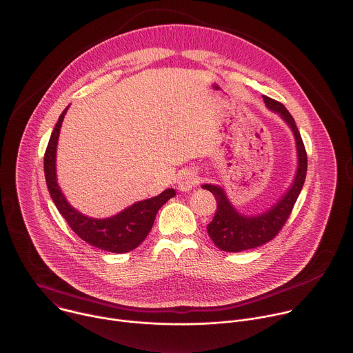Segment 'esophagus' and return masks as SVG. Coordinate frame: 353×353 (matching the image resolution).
Here are the masks:
<instances>
[{
    "instance_id": "34e87169",
    "label": "esophagus",
    "mask_w": 353,
    "mask_h": 353,
    "mask_svg": "<svg viewBox=\"0 0 353 353\" xmlns=\"http://www.w3.org/2000/svg\"><path fill=\"white\" fill-rule=\"evenodd\" d=\"M198 183H199V177L194 170L181 172L177 180V185L180 191H190L191 188L198 185Z\"/></svg>"
}]
</instances>
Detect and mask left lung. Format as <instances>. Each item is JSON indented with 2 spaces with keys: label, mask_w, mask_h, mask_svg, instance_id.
<instances>
[{
  "label": "left lung",
  "mask_w": 353,
  "mask_h": 353,
  "mask_svg": "<svg viewBox=\"0 0 353 353\" xmlns=\"http://www.w3.org/2000/svg\"><path fill=\"white\" fill-rule=\"evenodd\" d=\"M263 99L268 108L281 114L283 119L294 132L298 150L296 176L288 192L270 210L255 217L240 214L228 202L224 191L220 187L212 184L202 185V188L214 195L217 203L214 216L208 224L206 230L214 245L224 252H241L252 250L273 240L287 223L306 179L307 155L294 117L281 102L266 95H263Z\"/></svg>",
  "instance_id": "8db88e82"
}]
</instances>
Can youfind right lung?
<instances>
[{
	"instance_id": "add662e5",
	"label": "right lung",
	"mask_w": 353,
	"mask_h": 353,
	"mask_svg": "<svg viewBox=\"0 0 353 353\" xmlns=\"http://www.w3.org/2000/svg\"><path fill=\"white\" fill-rule=\"evenodd\" d=\"M66 110L68 108L61 113L44 154V174L50 195L69 227L83 241L113 254L133 251L147 239L158 210L176 195V191L173 188L165 190L158 196L136 202L130 208L109 219H91L74 210L61 192L55 173L58 136Z\"/></svg>"
}]
</instances>
